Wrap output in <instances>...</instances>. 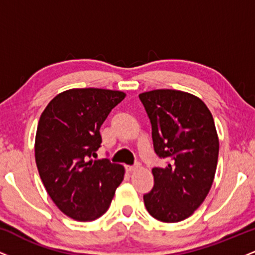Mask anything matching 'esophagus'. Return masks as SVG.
Listing matches in <instances>:
<instances>
[{
  "instance_id": "1",
  "label": "esophagus",
  "mask_w": 255,
  "mask_h": 255,
  "mask_svg": "<svg viewBox=\"0 0 255 255\" xmlns=\"http://www.w3.org/2000/svg\"><path fill=\"white\" fill-rule=\"evenodd\" d=\"M139 168H140L139 164H135V165H127V166H126V169H127V171H129V172L135 171V170H137V169H139Z\"/></svg>"
}]
</instances>
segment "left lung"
Returning a JSON list of instances; mask_svg holds the SVG:
<instances>
[{"instance_id": "8db88e82", "label": "left lung", "mask_w": 255, "mask_h": 255, "mask_svg": "<svg viewBox=\"0 0 255 255\" xmlns=\"http://www.w3.org/2000/svg\"><path fill=\"white\" fill-rule=\"evenodd\" d=\"M152 127L157 156L168 160L153 168V188L144 203L153 218L176 223L188 218L211 189L219 141L215 121L200 98L176 90L140 93Z\"/></svg>"}]
</instances>
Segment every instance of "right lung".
I'll use <instances>...</instances> for the list:
<instances>
[{
	"label": "right lung",
	"mask_w": 255,
	"mask_h": 255,
	"mask_svg": "<svg viewBox=\"0 0 255 255\" xmlns=\"http://www.w3.org/2000/svg\"><path fill=\"white\" fill-rule=\"evenodd\" d=\"M125 97L121 91L72 89L40 115L34 144L39 176L55 205L75 221L104 215L124 180V166L92 157L102 144L101 126Z\"/></svg>",
	"instance_id": "right-lung-1"
}]
</instances>
